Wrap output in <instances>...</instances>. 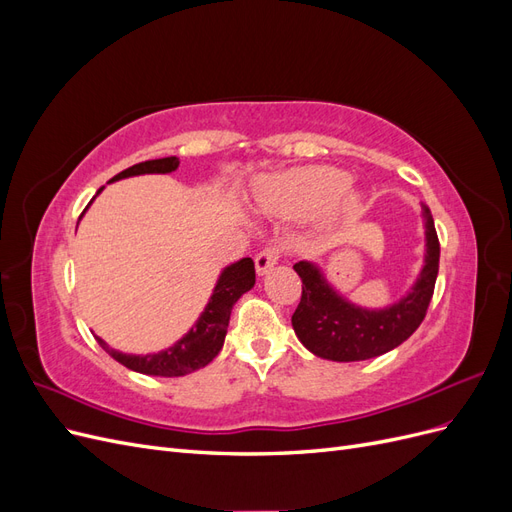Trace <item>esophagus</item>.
Segmentation results:
<instances>
[{
  "label": "esophagus",
  "instance_id": "1",
  "mask_svg": "<svg viewBox=\"0 0 512 512\" xmlns=\"http://www.w3.org/2000/svg\"><path fill=\"white\" fill-rule=\"evenodd\" d=\"M280 247H275V245H269V247H265V250H262L258 256H256V273L258 275H265V273H269L275 265H277V260H280Z\"/></svg>",
  "mask_w": 512,
  "mask_h": 512
}]
</instances>
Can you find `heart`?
I'll return each instance as SVG.
<instances>
[{
  "label": "heart",
  "mask_w": 512,
  "mask_h": 512,
  "mask_svg": "<svg viewBox=\"0 0 512 512\" xmlns=\"http://www.w3.org/2000/svg\"><path fill=\"white\" fill-rule=\"evenodd\" d=\"M254 198L262 211L282 218H305L320 211L324 224L346 220L361 205L350 177L333 166H303L262 179Z\"/></svg>",
  "instance_id": "b5f03b06"
}]
</instances>
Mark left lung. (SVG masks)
Returning <instances> with one entry per match:
<instances>
[{
    "mask_svg": "<svg viewBox=\"0 0 512 512\" xmlns=\"http://www.w3.org/2000/svg\"><path fill=\"white\" fill-rule=\"evenodd\" d=\"M423 207L425 262L412 288L399 301L369 309L348 301L316 262L294 265L303 282L301 303L292 314V329L299 342L320 359L352 363L367 361L397 348L421 327L438 277L440 243L433 215Z\"/></svg>",
    "mask_w": 512,
    "mask_h": 512,
    "instance_id": "8db88e82",
    "label": "left lung"
}]
</instances>
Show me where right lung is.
Instances as JSON below:
<instances>
[{
    "mask_svg": "<svg viewBox=\"0 0 512 512\" xmlns=\"http://www.w3.org/2000/svg\"><path fill=\"white\" fill-rule=\"evenodd\" d=\"M177 168H179V158L175 156L147 160L121 170L119 175L111 179V183L119 179L136 177V175H166V173H173ZM102 190L104 188H100L98 194ZM94 198H91V203H94ZM254 284H256V271H254L252 258H241L237 262H232V265L224 267L218 282H215V288L211 292L209 303L203 309V314L198 316V320L192 324V329L188 333H185L181 339H177V342L166 350L149 352V354H126V352L113 350L102 337L96 335V339L117 363H121L123 367H128L132 371H138V374L162 376V378L192 374V371L209 365L215 356L220 354L226 339L232 307H235V303L247 290L254 288Z\"/></svg>",
    "mask_w": 512,
    "mask_h": 512,
    "instance_id": "add662e5",
    "label": "right lung"
}]
</instances>
